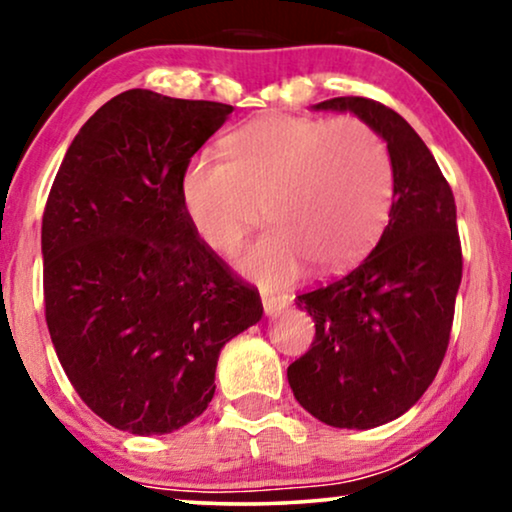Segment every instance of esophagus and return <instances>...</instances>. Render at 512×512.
Listing matches in <instances>:
<instances>
[{"mask_svg":"<svg viewBox=\"0 0 512 512\" xmlns=\"http://www.w3.org/2000/svg\"><path fill=\"white\" fill-rule=\"evenodd\" d=\"M289 305V300H286L284 296H272V293H263V310L268 317H272V314L282 312L284 307Z\"/></svg>","mask_w":512,"mask_h":512,"instance_id":"obj_1","label":"esophagus"}]
</instances>
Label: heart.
Returning a JSON list of instances; mask_svg holds the SVG:
<instances>
[{"mask_svg":"<svg viewBox=\"0 0 512 512\" xmlns=\"http://www.w3.org/2000/svg\"><path fill=\"white\" fill-rule=\"evenodd\" d=\"M223 153L186 165L181 205L195 235L230 254L263 202L272 226L237 256V268L261 284H289L307 261L321 272L349 268L389 219V149L356 118L263 116L223 139Z\"/></svg>","mask_w":512,"mask_h":512,"instance_id":"obj_1","label":"heart"}]
</instances>
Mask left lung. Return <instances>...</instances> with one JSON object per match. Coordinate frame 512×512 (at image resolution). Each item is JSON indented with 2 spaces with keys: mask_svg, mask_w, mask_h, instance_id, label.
<instances>
[{
  "mask_svg": "<svg viewBox=\"0 0 512 512\" xmlns=\"http://www.w3.org/2000/svg\"><path fill=\"white\" fill-rule=\"evenodd\" d=\"M314 109L352 111L387 142L394 202L380 242L349 275L296 298L317 333L286 377L319 422L373 429L408 412L445 359L461 284L457 205L433 153L394 109L368 97Z\"/></svg>",
  "mask_w": 512,
  "mask_h": 512,
  "instance_id": "obj_1",
  "label": "left lung"
}]
</instances>
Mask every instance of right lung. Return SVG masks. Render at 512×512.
I'll return each mask as SVG.
<instances>
[{
	"instance_id": "right-lung-1",
	"label": "right lung",
	"mask_w": 512,
	"mask_h": 512,
	"mask_svg": "<svg viewBox=\"0 0 512 512\" xmlns=\"http://www.w3.org/2000/svg\"><path fill=\"white\" fill-rule=\"evenodd\" d=\"M230 114L125 90L79 130L48 195V333L81 401L121 431L160 436L200 417L223 345L263 317L181 205V174Z\"/></svg>"
}]
</instances>
